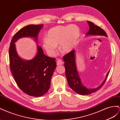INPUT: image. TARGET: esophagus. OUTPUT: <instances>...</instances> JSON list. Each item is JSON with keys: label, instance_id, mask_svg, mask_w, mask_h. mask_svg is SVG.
Listing matches in <instances>:
<instances>
[{"label": "esophagus", "instance_id": "34e87169", "mask_svg": "<svg viewBox=\"0 0 120 120\" xmlns=\"http://www.w3.org/2000/svg\"><path fill=\"white\" fill-rule=\"evenodd\" d=\"M63 61L61 59H58L57 61V65H62L63 64Z\"/></svg>", "mask_w": 120, "mask_h": 120}]
</instances>
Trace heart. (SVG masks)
<instances>
[{
  "label": "heart",
  "mask_w": 120,
  "mask_h": 120,
  "mask_svg": "<svg viewBox=\"0 0 120 120\" xmlns=\"http://www.w3.org/2000/svg\"><path fill=\"white\" fill-rule=\"evenodd\" d=\"M80 35L79 27L75 25L56 26L48 31L43 46L51 56L55 54L58 44L61 52L68 53L76 46Z\"/></svg>",
  "instance_id": "1"
}]
</instances>
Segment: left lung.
Masks as SVG:
<instances>
[{
  "label": "left lung",
  "instance_id": "8db88e82",
  "mask_svg": "<svg viewBox=\"0 0 120 120\" xmlns=\"http://www.w3.org/2000/svg\"><path fill=\"white\" fill-rule=\"evenodd\" d=\"M87 22L90 28L89 31L86 34L87 35L104 36L108 37L107 34L101 27L94 25V23L92 22L88 21ZM63 60L65 62L64 67L65 68V75L68 85L73 90L80 95L90 94L98 90L104 84L109 73V71L104 81L100 86L94 89L87 88L81 83L79 75L76 70V64L75 62L74 50H72L71 52L63 56Z\"/></svg>",
  "mask_w": 120,
  "mask_h": 120
}]
</instances>
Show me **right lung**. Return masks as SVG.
I'll return each mask as SVG.
<instances>
[{
    "instance_id": "1",
    "label": "right lung",
    "mask_w": 120,
    "mask_h": 120,
    "mask_svg": "<svg viewBox=\"0 0 120 120\" xmlns=\"http://www.w3.org/2000/svg\"><path fill=\"white\" fill-rule=\"evenodd\" d=\"M43 25H30L16 32L12 38L9 49L10 69L19 88L30 96L41 97L48 91L51 79L56 67L55 58L46 56L40 46H38L36 57L29 61L22 59L17 54L15 43L22 37L38 35Z\"/></svg>"
}]
</instances>
